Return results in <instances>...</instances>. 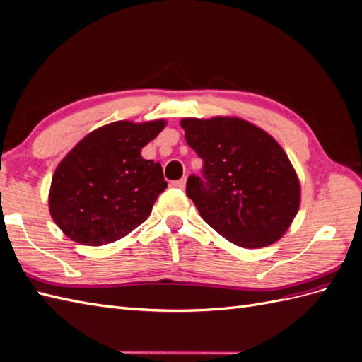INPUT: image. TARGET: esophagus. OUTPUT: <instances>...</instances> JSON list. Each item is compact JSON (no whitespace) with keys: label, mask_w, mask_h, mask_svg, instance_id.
<instances>
[{"label":"esophagus","mask_w":362,"mask_h":362,"mask_svg":"<svg viewBox=\"0 0 362 362\" xmlns=\"http://www.w3.org/2000/svg\"><path fill=\"white\" fill-rule=\"evenodd\" d=\"M172 186L176 187V189H184V187H186V178H182L180 181H173Z\"/></svg>","instance_id":"34e87169"}]
</instances>
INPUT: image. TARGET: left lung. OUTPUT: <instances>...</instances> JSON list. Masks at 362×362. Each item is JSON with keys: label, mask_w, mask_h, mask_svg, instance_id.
Returning <instances> with one entry per match:
<instances>
[{"label": "left lung", "mask_w": 362, "mask_h": 362, "mask_svg": "<svg viewBox=\"0 0 362 362\" xmlns=\"http://www.w3.org/2000/svg\"><path fill=\"white\" fill-rule=\"evenodd\" d=\"M180 124L204 161L206 182L195 175L187 180L201 218L244 249L276 243L301 204V184L278 141L238 117L182 118Z\"/></svg>", "instance_id": "left-lung-1"}]
</instances>
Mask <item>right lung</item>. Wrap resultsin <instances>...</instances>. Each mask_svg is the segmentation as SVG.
<instances>
[{
  "label": "right lung",
  "instance_id": "obj_1",
  "mask_svg": "<svg viewBox=\"0 0 362 362\" xmlns=\"http://www.w3.org/2000/svg\"><path fill=\"white\" fill-rule=\"evenodd\" d=\"M164 119L115 121L87 134L57 165L49 192L50 216L70 240L103 245L143 224L167 189L160 163L141 148Z\"/></svg>",
  "mask_w": 362,
  "mask_h": 362
}]
</instances>
